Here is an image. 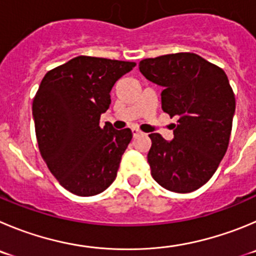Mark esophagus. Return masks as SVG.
<instances>
[{
  "mask_svg": "<svg viewBox=\"0 0 256 256\" xmlns=\"http://www.w3.org/2000/svg\"><path fill=\"white\" fill-rule=\"evenodd\" d=\"M142 135V131H139L138 128H132V136L134 138H138V136Z\"/></svg>",
  "mask_w": 256,
  "mask_h": 256,
  "instance_id": "esophagus-1",
  "label": "esophagus"
}]
</instances>
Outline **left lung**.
Returning a JSON list of instances; mask_svg holds the SVG:
<instances>
[{
  "instance_id": "obj_1",
  "label": "left lung",
  "mask_w": 256,
  "mask_h": 256,
  "mask_svg": "<svg viewBox=\"0 0 256 256\" xmlns=\"http://www.w3.org/2000/svg\"><path fill=\"white\" fill-rule=\"evenodd\" d=\"M139 69L163 87V111L178 117L173 140L149 135L152 178L172 192H193L208 182L228 150L236 104L228 76L193 52L144 59Z\"/></svg>"
}]
</instances>
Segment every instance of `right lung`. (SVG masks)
Listing matches in <instances>:
<instances>
[{
	"instance_id": "obj_1",
	"label": "right lung",
	"mask_w": 256,
	"mask_h": 256,
	"mask_svg": "<svg viewBox=\"0 0 256 256\" xmlns=\"http://www.w3.org/2000/svg\"><path fill=\"white\" fill-rule=\"evenodd\" d=\"M132 62L80 56L45 74L34 102L38 144L48 168L69 192L98 194L112 184L132 139L130 128H104L114 83Z\"/></svg>"
}]
</instances>
